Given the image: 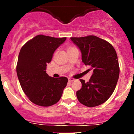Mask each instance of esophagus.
I'll list each match as a JSON object with an SVG mask.
<instances>
[{"instance_id":"34e87169","label":"esophagus","mask_w":134,"mask_h":134,"mask_svg":"<svg viewBox=\"0 0 134 134\" xmlns=\"http://www.w3.org/2000/svg\"><path fill=\"white\" fill-rule=\"evenodd\" d=\"M73 81H75V79H73V78H69V82H73Z\"/></svg>"}]
</instances>
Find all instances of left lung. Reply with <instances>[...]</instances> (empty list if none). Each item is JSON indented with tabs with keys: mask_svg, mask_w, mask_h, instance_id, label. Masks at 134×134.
<instances>
[{
	"mask_svg": "<svg viewBox=\"0 0 134 134\" xmlns=\"http://www.w3.org/2000/svg\"><path fill=\"white\" fill-rule=\"evenodd\" d=\"M80 50L82 62L90 66L93 75L89 82L80 79L82 88L77 91L78 101L87 107L99 106L106 102L115 89L119 65L113 46L94 36L71 37Z\"/></svg>",
	"mask_w": 134,
	"mask_h": 134,
	"instance_id": "8db88e82",
	"label": "left lung"
}]
</instances>
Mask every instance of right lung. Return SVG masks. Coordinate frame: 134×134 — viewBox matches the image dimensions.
<instances>
[{
    "label": "right lung",
    "mask_w": 134,
    "mask_h": 134,
    "mask_svg": "<svg viewBox=\"0 0 134 134\" xmlns=\"http://www.w3.org/2000/svg\"><path fill=\"white\" fill-rule=\"evenodd\" d=\"M66 37L38 35L25 43L20 51L17 74L21 87L30 100L41 106H51L61 98L68 79L55 78L46 72L54 51Z\"/></svg>",
    "instance_id": "obj_1"
}]
</instances>
